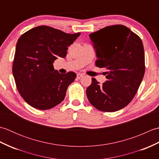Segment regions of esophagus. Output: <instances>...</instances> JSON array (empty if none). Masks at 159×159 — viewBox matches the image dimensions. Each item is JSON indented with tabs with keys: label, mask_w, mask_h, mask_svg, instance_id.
<instances>
[{
	"label": "esophagus",
	"mask_w": 159,
	"mask_h": 159,
	"mask_svg": "<svg viewBox=\"0 0 159 159\" xmlns=\"http://www.w3.org/2000/svg\"><path fill=\"white\" fill-rule=\"evenodd\" d=\"M83 76V75L82 74H77V75H76L77 79H80V78H82Z\"/></svg>",
	"instance_id": "esophagus-1"
}]
</instances>
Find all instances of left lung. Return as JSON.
Listing matches in <instances>:
<instances>
[{"mask_svg":"<svg viewBox=\"0 0 159 159\" xmlns=\"http://www.w3.org/2000/svg\"><path fill=\"white\" fill-rule=\"evenodd\" d=\"M89 38L96 50V66L104 67L107 81L92 78L86 94L97 109L114 112L127 106L135 96L145 73L142 41L124 25L106 26Z\"/></svg>","mask_w":159,"mask_h":159,"instance_id":"1","label":"left lung"}]
</instances>
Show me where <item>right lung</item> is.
<instances>
[{
    "mask_svg": "<svg viewBox=\"0 0 159 159\" xmlns=\"http://www.w3.org/2000/svg\"><path fill=\"white\" fill-rule=\"evenodd\" d=\"M80 35L39 26L18 39L12 72L17 89L30 106L47 110L65 98L67 87L76 74H60L54 69L53 63L58 57H66L67 47Z\"/></svg>",
    "mask_w": 159,
    "mask_h": 159,
    "instance_id": "right-lung-1",
    "label": "right lung"
}]
</instances>
